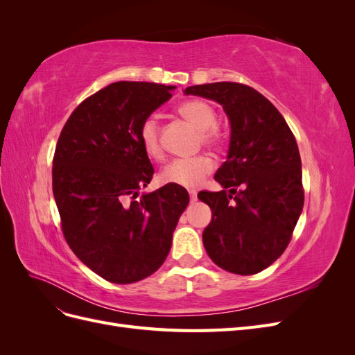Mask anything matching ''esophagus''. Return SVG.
<instances>
[{"label": "esophagus", "mask_w": 355, "mask_h": 355, "mask_svg": "<svg viewBox=\"0 0 355 355\" xmlns=\"http://www.w3.org/2000/svg\"><path fill=\"white\" fill-rule=\"evenodd\" d=\"M189 198H191V201L194 202V201H197V192L192 189V191H189Z\"/></svg>", "instance_id": "obj_1"}]
</instances>
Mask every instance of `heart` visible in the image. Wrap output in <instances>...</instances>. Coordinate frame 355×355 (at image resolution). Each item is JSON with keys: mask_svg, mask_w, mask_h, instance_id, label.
Segmentation results:
<instances>
[{"mask_svg": "<svg viewBox=\"0 0 355 355\" xmlns=\"http://www.w3.org/2000/svg\"><path fill=\"white\" fill-rule=\"evenodd\" d=\"M178 112L200 128V136L206 145L219 146L223 142V132L216 124V111L210 103L200 99H191L180 103L178 106ZM139 139L149 157L161 158L163 145H161V127L157 115H149L142 121L141 128H139ZM213 168V159L207 155L175 158L163 167L159 178L164 184L196 188L204 178L211 173Z\"/></svg>", "mask_w": 355, "mask_h": 355, "instance_id": "heart-1", "label": "heart"}]
</instances>
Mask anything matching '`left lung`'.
I'll return each instance as SVG.
<instances>
[{
	"mask_svg": "<svg viewBox=\"0 0 355 355\" xmlns=\"http://www.w3.org/2000/svg\"><path fill=\"white\" fill-rule=\"evenodd\" d=\"M185 94L216 101L231 124L228 158L214 175L223 189L198 194L211 209L204 249L225 271L261 272L283 254L302 213L296 139L275 106L249 85H191Z\"/></svg>",
	"mask_w": 355,
	"mask_h": 355,
	"instance_id": "left-lung-1",
	"label": "left lung"
}]
</instances>
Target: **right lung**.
Here are the masks:
<instances>
[{
    "label": "right lung",
    "mask_w": 355,
    "mask_h": 355,
    "mask_svg": "<svg viewBox=\"0 0 355 355\" xmlns=\"http://www.w3.org/2000/svg\"><path fill=\"white\" fill-rule=\"evenodd\" d=\"M173 89L112 83L83 101L60 132L51 175L62 231L75 256L106 282L130 284L154 274L189 202L178 185L136 200L154 175L139 128Z\"/></svg>",
    "instance_id": "right-lung-1"
}]
</instances>
